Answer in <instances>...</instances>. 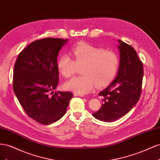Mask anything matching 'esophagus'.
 Here are the masks:
<instances>
[{
    "label": "esophagus",
    "mask_w": 160,
    "mask_h": 160,
    "mask_svg": "<svg viewBox=\"0 0 160 160\" xmlns=\"http://www.w3.org/2000/svg\"><path fill=\"white\" fill-rule=\"evenodd\" d=\"M74 96H79V97H84V95H82V94H79V93H74Z\"/></svg>",
    "instance_id": "34e87169"
}]
</instances>
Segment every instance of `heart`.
<instances>
[{
	"mask_svg": "<svg viewBox=\"0 0 160 160\" xmlns=\"http://www.w3.org/2000/svg\"><path fill=\"white\" fill-rule=\"evenodd\" d=\"M73 59L62 55L58 60L57 67L65 77L73 75L77 67H82L81 76L67 81L65 88L79 94L88 93L97 85L107 86L113 80L119 67L115 52L104 50L88 43H82L72 49Z\"/></svg>",
	"mask_w": 160,
	"mask_h": 160,
	"instance_id": "heart-1",
	"label": "heart"
}]
</instances>
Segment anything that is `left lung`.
Returning <instances> with one entry per match:
<instances>
[{
  "instance_id": "8db88e82",
  "label": "left lung",
  "mask_w": 160,
  "mask_h": 160,
  "mask_svg": "<svg viewBox=\"0 0 160 160\" xmlns=\"http://www.w3.org/2000/svg\"><path fill=\"white\" fill-rule=\"evenodd\" d=\"M119 65L115 79L99 93L103 103L93 117L105 122H113L123 117L133 109L142 93L143 64L136 51L118 40Z\"/></svg>"
}]
</instances>
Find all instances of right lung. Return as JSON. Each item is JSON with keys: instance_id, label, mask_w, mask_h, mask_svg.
<instances>
[{"instance_id": "1", "label": "right lung", "mask_w": 160, "mask_h": 160, "mask_svg": "<svg viewBox=\"0 0 160 160\" xmlns=\"http://www.w3.org/2000/svg\"><path fill=\"white\" fill-rule=\"evenodd\" d=\"M68 39L45 38L33 41L18 55L14 67L13 90L31 118L49 125L63 116L73 97L54 93L59 83L57 57Z\"/></svg>"}]
</instances>
